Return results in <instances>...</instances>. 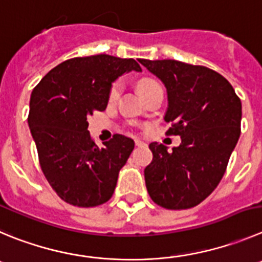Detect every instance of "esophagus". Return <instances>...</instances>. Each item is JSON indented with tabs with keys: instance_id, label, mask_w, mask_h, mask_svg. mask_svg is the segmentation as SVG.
Wrapping results in <instances>:
<instances>
[{
	"instance_id": "esophagus-1",
	"label": "esophagus",
	"mask_w": 262,
	"mask_h": 262,
	"mask_svg": "<svg viewBox=\"0 0 262 262\" xmlns=\"http://www.w3.org/2000/svg\"><path fill=\"white\" fill-rule=\"evenodd\" d=\"M134 143H136L137 147H141V146H145V143H143L142 141H139V139H136V141H134Z\"/></svg>"
}]
</instances>
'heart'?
<instances>
[{
  "mask_svg": "<svg viewBox=\"0 0 262 262\" xmlns=\"http://www.w3.org/2000/svg\"><path fill=\"white\" fill-rule=\"evenodd\" d=\"M155 85H159L158 82L154 81L151 79H143L139 81L138 84V90L139 92H143V90L148 89L151 86H155ZM121 89H123V84L120 81H116L114 85H112L111 90H110V101H116L117 98H119L120 93H121Z\"/></svg>",
  "mask_w": 262,
  "mask_h": 262,
  "instance_id": "obj_1",
  "label": "heart"
}]
</instances>
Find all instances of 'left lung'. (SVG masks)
<instances>
[{
    "label": "left lung",
    "mask_w": 262,
    "mask_h": 262,
    "mask_svg": "<svg viewBox=\"0 0 262 262\" xmlns=\"http://www.w3.org/2000/svg\"><path fill=\"white\" fill-rule=\"evenodd\" d=\"M167 88L168 136L181 145L168 152L150 143L152 161L145 168L148 195L167 209L202 203L221 181L241 136L242 103L224 76L204 66L173 59H139Z\"/></svg>",
    "instance_id": "obj_1"
}]
</instances>
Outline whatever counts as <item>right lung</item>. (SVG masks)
Wrapping results in <instances>:
<instances>
[{"instance_id":"obj_1","label":"right lung","mask_w":262,"mask_h":262,"mask_svg":"<svg viewBox=\"0 0 262 262\" xmlns=\"http://www.w3.org/2000/svg\"><path fill=\"white\" fill-rule=\"evenodd\" d=\"M130 71H142L132 58L107 54L72 58L49 71L32 92L28 125L41 169L68 204L97 207L114 194L120 169L134 148L133 139L116 134L99 148L86 119L106 110L112 82Z\"/></svg>"}]
</instances>
